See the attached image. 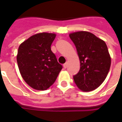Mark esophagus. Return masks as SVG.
<instances>
[{"mask_svg":"<svg viewBox=\"0 0 122 122\" xmlns=\"http://www.w3.org/2000/svg\"><path fill=\"white\" fill-rule=\"evenodd\" d=\"M67 66H68V63H65L63 65V67L65 69H66L67 68Z\"/></svg>","mask_w":122,"mask_h":122,"instance_id":"esophagus-1","label":"esophagus"}]
</instances>
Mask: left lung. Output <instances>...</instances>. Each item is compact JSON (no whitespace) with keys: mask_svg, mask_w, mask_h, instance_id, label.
I'll list each match as a JSON object with an SVG mask.
<instances>
[{"mask_svg":"<svg viewBox=\"0 0 122 122\" xmlns=\"http://www.w3.org/2000/svg\"><path fill=\"white\" fill-rule=\"evenodd\" d=\"M80 61L79 72L73 79L80 90L90 92L104 82L110 70L111 59L106 43L86 31L69 35Z\"/></svg>","mask_w":122,"mask_h":122,"instance_id":"left-lung-1","label":"left lung"}]
</instances>
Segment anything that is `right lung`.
I'll use <instances>...</instances> for the list:
<instances>
[{"mask_svg":"<svg viewBox=\"0 0 122 122\" xmlns=\"http://www.w3.org/2000/svg\"><path fill=\"white\" fill-rule=\"evenodd\" d=\"M56 34L42 32L29 38L18 48L17 62L21 76L36 90H46L55 82L63 66L51 45Z\"/></svg>","mask_w":122,"mask_h":122,"instance_id":"1","label":"right lung"}]
</instances>
